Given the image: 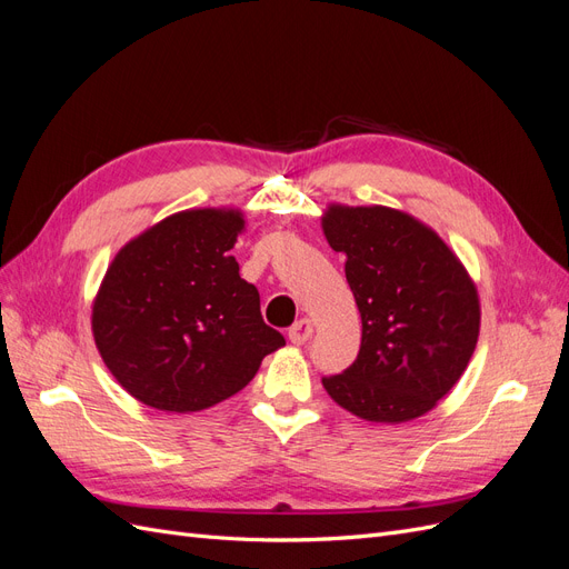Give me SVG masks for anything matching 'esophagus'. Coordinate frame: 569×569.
<instances>
[{
    "label": "esophagus",
    "mask_w": 569,
    "mask_h": 569,
    "mask_svg": "<svg viewBox=\"0 0 569 569\" xmlns=\"http://www.w3.org/2000/svg\"><path fill=\"white\" fill-rule=\"evenodd\" d=\"M311 335H313V322L308 318H301L289 327V341L297 343V347H301V343L311 339Z\"/></svg>",
    "instance_id": "esophagus-1"
}]
</instances>
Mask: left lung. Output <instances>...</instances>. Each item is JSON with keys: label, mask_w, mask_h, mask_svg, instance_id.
<instances>
[{"label": "left lung", "mask_w": 569, "mask_h": 569, "mask_svg": "<svg viewBox=\"0 0 569 569\" xmlns=\"http://www.w3.org/2000/svg\"><path fill=\"white\" fill-rule=\"evenodd\" d=\"M327 244L347 256L363 322L353 366L322 377L330 399L368 422L401 425L432 408L468 368L479 339L477 284L422 220L389 206L327 203Z\"/></svg>", "instance_id": "8db88e82"}]
</instances>
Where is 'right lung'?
Returning <instances> with one entry per match:
<instances>
[{"mask_svg": "<svg viewBox=\"0 0 569 569\" xmlns=\"http://www.w3.org/2000/svg\"><path fill=\"white\" fill-rule=\"evenodd\" d=\"M242 209H187L120 249L92 301V337L116 382L140 403L197 412L242 391L284 347L230 249Z\"/></svg>", "mask_w": 569, "mask_h": 569, "instance_id": "right-lung-1", "label": "right lung"}]
</instances>
